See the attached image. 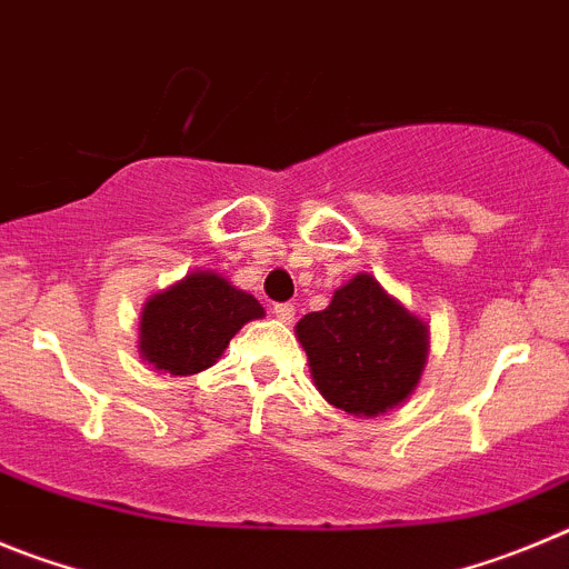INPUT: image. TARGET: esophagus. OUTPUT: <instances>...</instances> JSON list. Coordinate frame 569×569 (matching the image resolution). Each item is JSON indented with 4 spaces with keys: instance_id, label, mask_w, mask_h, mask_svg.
Segmentation results:
<instances>
[{
    "instance_id": "esophagus-1",
    "label": "esophagus",
    "mask_w": 569,
    "mask_h": 569,
    "mask_svg": "<svg viewBox=\"0 0 569 569\" xmlns=\"http://www.w3.org/2000/svg\"><path fill=\"white\" fill-rule=\"evenodd\" d=\"M272 315L278 317L280 322H295V306H291V303H274Z\"/></svg>"
}]
</instances>
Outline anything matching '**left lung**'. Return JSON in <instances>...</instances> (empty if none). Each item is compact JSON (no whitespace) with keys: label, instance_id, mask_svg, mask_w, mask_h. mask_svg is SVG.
Wrapping results in <instances>:
<instances>
[{"label":"left lung","instance_id":"1","mask_svg":"<svg viewBox=\"0 0 569 569\" xmlns=\"http://www.w3.org/2000/svg\"><path fill=\"white\" fill-rule=\"evenodd\" d=\"M295 331L317 391L355 417H377L411 397L428 360V326L362 272Z\"/></svg>","mask_w":569,"mask_h":569}]
</instances>
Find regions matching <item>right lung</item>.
Here are the masks:
<instances>
[{"label": "right lung", "instance_id": "1", "mask_svg": "<svg viewBox=\"0 0 569 569\" xmlns=\"http://www.w3.org/2000/svg\"><path fill=\"white\" fill-rule=\"evenodd\" d=\"M258 317L263 306L249 291L221 274L192 272L147 300L138 351L158 371L189 377L218 362L229 340Z\"/></svg>", "mask_w": 569, "mask_h": 569}]
</instances>
